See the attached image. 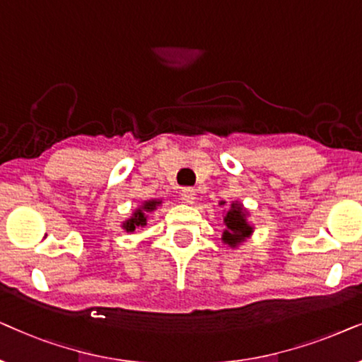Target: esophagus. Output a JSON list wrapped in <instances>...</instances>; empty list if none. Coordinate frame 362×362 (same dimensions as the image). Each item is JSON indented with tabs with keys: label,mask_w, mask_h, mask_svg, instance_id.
<instances>
[{
	"label": "esophagus",
	"mask_w": 362,
	"mask_h": 362,
	"mask_svg": "<svg viewBox=\"0 0 362 362\" xmlns=\"http://www.w3.org/2000/svg\"><path fill=\"white\" fill-rule=\"evenodd\" d=\"M180 199L184 204H195L197 192L194 189H184L180 192Z\"/></svg>",
	"instance_id": "34e87169"
}]
</instances>
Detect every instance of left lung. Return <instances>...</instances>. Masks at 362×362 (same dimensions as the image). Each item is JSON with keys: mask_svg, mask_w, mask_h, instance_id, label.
Wrapping results in <instances>:
<instances>
[{"mask_svg": "<svg viewBox=\"0 0 362 362\" xmlns=\"http://www.w3.org/2000/svg\"><path fill=\"white\" fill-rule=\"evenodd\" d=\"M220 206L225 205V202H220ZM248 210L240 204V202H231L230 209L223 215L225 230L221 233V242L228 245L230 248H237L245 240L253 235V225L247 220Z\"/></svg>", "mask_w": 362, "mask_h": 362, "instance_id": "1", "label": "left lung"}]
</instances>
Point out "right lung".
I'll return each mask as SVG.
<instances>
[{"mask_svg":"<svg viewBox=\"0 0 362 362\" xmlns=\"http://www.w3.org/2000/svg\"><path fill=\"white\" fill-rule=\"evenodd\" d=\"M160 205H162V200H158V199H152V200L144 202V204L139 206V209L132 211L131 218L122 221V228L127 231V233H132V231H136L137 226H146L148 214L156 211L157 206H160Z\"/></svg>","mask_w":362,"mask_h":362,"instance_id":"obj_1","label":"right lung"}]
</instances>
